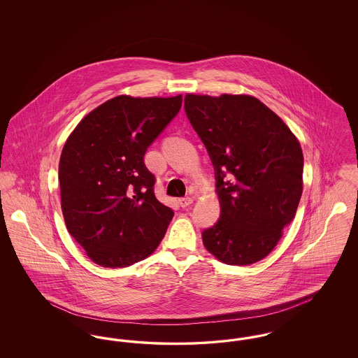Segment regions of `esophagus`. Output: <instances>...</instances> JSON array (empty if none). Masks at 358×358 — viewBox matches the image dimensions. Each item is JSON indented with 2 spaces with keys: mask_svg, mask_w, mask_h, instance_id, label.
Listing matches in <instances>:
<instances>
[{
  "mask_svg": "<svg viewBox=\"0 0 358 358\" xmlns=\"http://www.w3.org/2000/svg\"><path fill=\"white\" fill-rule=\"evenodd\" d=\"M178 203H180V205H181L182 208H187V206H189V205L193 204V199H192V197H185V199H180V200H178Z\"/></svg>",
  "mask_w": 358,
  "mask_h": 358,
  "instance_id": "esophagus-1",
  "label": "esophagus"
}]
</instances>
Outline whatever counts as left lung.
Returning a JSON list of instances; mask_svg holds the SVG:
<instances>
[{
	"label": "left lung",
	"instance_id": "8db88e82",
	"mask_svg": "<svg viewBox=\"0 0 358 358\" xmlns=\"http://www.w3.org/2000/svg\"><path fill=\"white\" fill-rule=\"evenodd\" d=\"M185 113L216 174L220 219L203 232L222 263L248 266L268 255L295 217L303 190L298 138L251 95H185Z\"/></svg>",
	"mask_w": 358,
	"mask_h": 358
}]
</instances>
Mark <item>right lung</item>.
Instances as JSON below:
<instances>
[{
	"label": "right lung",
	"mask_w": 358,
	"mask_h": 358,
	"mask_svg": "<svg viewBox=\"0 0 358 358\" xmlns=\"http://www.w3.org/2000/svg\"><path fill=\"white\" fill-rule=\"evenodd\" d=\"M182 104V95L102 103L69 134L59 162L62 212L94 263L129 267L152 255L174 212L154 194L143 155Z\"/></svg>",
	"instance_id": "right-lung-1"
}]
</instances>
